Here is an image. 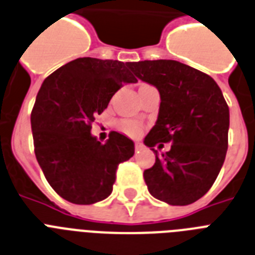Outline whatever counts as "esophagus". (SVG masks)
Returning <instances> with one entry per match:
<instances>
[{
    "instance_id": "34e87169",
    "label": "esophagus",
    "mask_w": 255,
    "mask_h": 255,
    "mask_svg": "<svg viewBox=\"0 0 255 255\" xmlns=\"http://www.w3.org/2000/svg\"><path fill=\"white\" fill-rule=\"evenodd\" d=\"M141 149H144V145H142L141 142H136V144H134V150H136V152L141 150Z\"/></svg>"
}]
</instances>
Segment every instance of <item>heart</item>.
<instances>
[{"mask_svg":"<svg viewBox=\"0 0 255 255\" xmlns=\"http://www.w3.org/2000/svg\"><path fill=\"white\" fill-rule=\"evenodd\" d=\"M119 129L122 132H124L128 136H132V137H136L138 134L141 133L142 128L141 126L134 121H129V119H126V121H122L119 123Z\"/></svg>","mask_w":255,"mask_h":255,"instance_id":"1","label":"heart"}]
</instances>
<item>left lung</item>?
Wrapping results in <instances>:
<instances>
[{
	"instance_id": "obj_1",
	"label": "left lung",
	"mask_w": 255,
	"mask_h": 255,
	"mask_svg": "<svg viewBox=\"0 0 255 255\" xmlns=\"http://www.w3.org/2000/svg\"><path fill=\"white\" fill-rule=\"evenodd\" d=\"M131 69L161 97L156 124L144 138L156 153L154 165L144 171L149 192L171 206L191 204L212 187L224 163L228 105L214 78L175 60H145ZM160 142L172 148L158 156L152 146Z\"/></svg>"
}]
</instances>
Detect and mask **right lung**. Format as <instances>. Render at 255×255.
<instances>
[{
  "instance_id": "add662e5",
  "label": "right lung",
  "mask_w": 255,
  "mask_h": 255,
  "mask_svg": "<svg viewBox=\"0 0 255 255\" xmlns=\"http://www.w3.org/2000/svg\"><path fill=\"white\" fill-rule=\"evenodd\" d=\"M131 65L80 57L41 84L31 113L35 156L51 187L68 202L106 199L119 163L133 156L134 144L127 136L113 131L102 144L90 133L94 115L107 109L124 84L137 82Z\"/></svg>"
}]
</instances>
